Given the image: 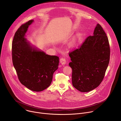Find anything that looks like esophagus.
I'll return each mask as SVG.
<instances>
[{"mask_svg": "<svg viewBox=\"0 0 121 121\" xmlns=\"http://www.w3.org/2000/svg\"><path fill=\"white\" fill-rule=\"evenodd\" d=\"M60 62L62 65H65L66 64V60L64 58H61L60 60Z\"/></svg>", "mask_w": 121, "mask_h": 121, "instance_id": "esophagus-1", "label": "esophagus"}]
</instances>
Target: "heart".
<instances>
[{
    "label": "heart",
    "instance_id": "b5f03b06",
    "mask_svg": "<svg viewBox=\"0 0 121 121\" xmlns=\"http://www.w3.org/2000/svg\"><path fill=\"white\" fill-rule=\"evenodd\" d=\"M77 39H74V40H73L71 43V44L72 46H75L76 43H77Z\"/></svg>",
    "mask_w": 121,
    "mask_h": 121
}]
</instances>
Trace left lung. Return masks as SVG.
Listing matches in <instances>:
<instances>
[{"label":"left lung","instance_id":"8db88e82","mask_svg":"<svg viewBox=\"0 0 121 121\" xmlns=\"http://www.w3.org/2000/svg\"><path fill=\"white\" fill-rule=\"evenodd\" d=\"M69 56L74 87L82 92L98 87L104 77L110 56L108 39L101 26L97 24L93 35L87 37L79 48Z\"/></svg>","mask_w":121,"mask_h":121}]
</instances>
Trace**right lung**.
<instances>
[{
	"instance_id": "right-lung-1",
	"label": "right lung",
	"mask_w": 121,
	"mask_h": 121,
	"mask_svg": "<svg viewBox=\"0 0 121 121\" xmlns=\"http://www.w3.org/2000/svg\"><path fill=\"white\" fill-rule=\"evenodd\" d=\"M30 20L16 32L12 41L14 67L21 83L33 91H41L51 85L54 73L57 69L59 58L46 54L25 38Z\"/></svg>"
}]
</instances>
